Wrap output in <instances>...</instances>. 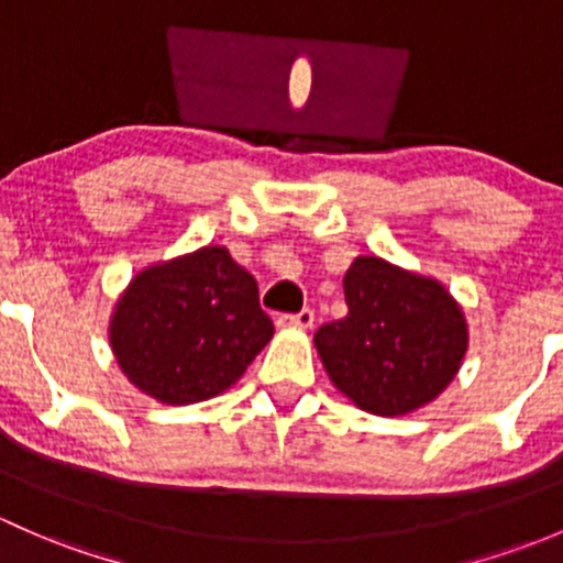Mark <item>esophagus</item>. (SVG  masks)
<instances>
[{
	"label": "esophagus",
	"instance_id": "obj_1",
	"mask_svg": "<svg viewBox=\"0 0 563 563\" xmlns=\"http://www.w3.org/2000/svg\"><path fill=\"white\" fill-rule=\"evenodd\" d=\"M311 324H314V311H311V309L298 311V314L276 317V328H303V330H309Z\"/></svg>",
	"mask_w": 563,
	"mask_h": 563
}]
</instances>
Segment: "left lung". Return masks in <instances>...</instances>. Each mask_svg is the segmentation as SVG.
I'll return each mask as SVG.
<instances>
[{"label":"left lung","mask_w":563,"mask_h":563,"mask_svg":"<svg viewBox=\"0 0 563 563\" xmlns=\"http://www.w3.org/2000/svg\"><path fill=\"white\" fill-rule=\"evenodd\" d=\"M346 317L322 324L317 352L357 409L401 417L437 401L468 350L463 306L433 276L361 254L344 276Z\"/></svg>","instance_id":"left-lung-1"}]
</instances>
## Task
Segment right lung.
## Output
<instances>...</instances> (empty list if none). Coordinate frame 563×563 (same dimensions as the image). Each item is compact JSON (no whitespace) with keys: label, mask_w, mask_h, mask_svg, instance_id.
Wrapping results in <instances>:
<instances>
[{"label":"right lung","mask_w":563,"mask_h":563,"mask_svg":"<svg viewBox=\"0 0 563 563\" xmlns=\"http://www.w3.org/2000/svg\"><path fill=\"white\" fill-rule=\"evenodd\" d=\"M274 335L257 282L228 246L146 265L113 303L108 341L141 393L167 407L222 396Z\"/></svg>","instance_id":"1"}]
</instances>
